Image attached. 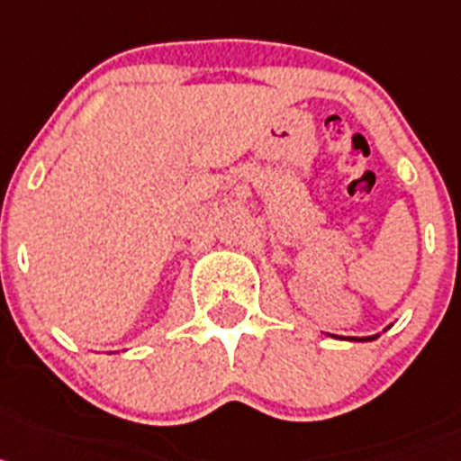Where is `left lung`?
<instances>
[{
    "mask_svg": "<svg viewBox=\"0 0 461 461\" xmlns=\"http://www.w3.org/2000/svg\"><path fill=\"white\" fill-rule=\"evenodd\" d=\"M390 327L392 325H387L385 327V330H390ZM385 330H383V331H385ZM331 336H334V339H348V341H374V339H378V336L380 334H371V336H336V334H331Z\"/></svg>",
    "mask_w": 461,
    "mask_h": 461,
    "instance_id": "8db88e82",
    "label": "left lung"
}]
</instances>
